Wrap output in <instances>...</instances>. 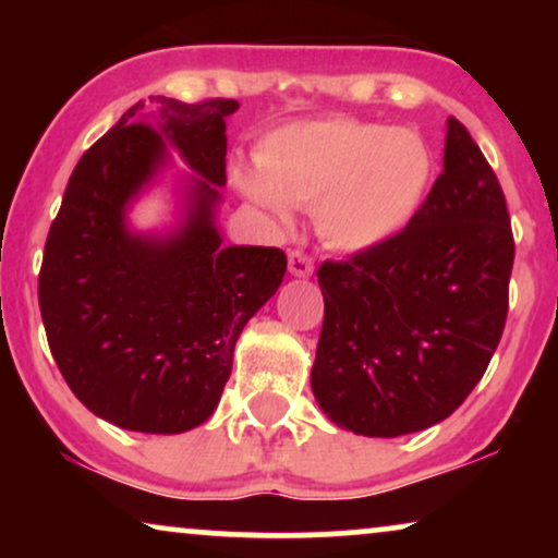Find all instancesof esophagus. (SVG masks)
<instances>
[{
    "instance_id": "34e87169",
    "label": "esophagus",
    "mask_w": 558,
    "mask_h": 558,
    "mask_svg": "<svg viewBox=\"0 0 558 558\" xmlns=\"http://www.w3.org/2000/svg\"><path fill=\"white\" fill-rule=\"evenodd\" d=\"M312 271H315V264H312V258L307 254H302V251H292V254H289V274H292V277L310 279Z\"/></svg>"
}]
</instances>
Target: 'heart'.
Masks as SVG:
<instances>
[{
  "instance_id": "1",
  "label": "heart",
  "mask_w": 558,
  "mask_h": 558,
  "mask_svg": "<svg viewBox=\"0 0 558 558\" xmlns=\"http://www.w3.org/2000/svg\"><path fill=\"white\" fill-rule=\"evenodd\" d=\"M437 162L414 129L348 117L296 121L269 134L258 165L235 162L233 180L279 223L292 205L315 208L323 239L368 251L407 231L432 193Z\"/></svg>"
}]
</instances>
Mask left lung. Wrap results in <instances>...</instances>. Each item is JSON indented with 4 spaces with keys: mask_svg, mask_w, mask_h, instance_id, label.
Here are the masks:
<instances>
[{
    "mask_svg": "<svg viewBox=\"0 0 558 558\" xmlns=\"http://www.w3.org/2000/svg\"><path fill=\"white\" fill-rule=\"evenodd\" d=\"M513 256L500 182L449 117L445 172L414 223L317 269L325 323L310 384L327 418L363 437L445 422L498 348Z\"/></svg>",
    "mask_w": 558,
    "mask_h": 558,
    "instance_id": "left-lung-1",
    "label": "left lung"
}]
</instances>
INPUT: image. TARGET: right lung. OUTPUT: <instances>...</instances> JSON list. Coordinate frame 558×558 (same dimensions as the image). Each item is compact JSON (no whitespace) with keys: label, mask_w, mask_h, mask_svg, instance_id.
I'll list each match as a JSON object with an SVG mask.
<instances>
[{"label":"right lung","mask_w":558,"mask_h":558,"mask_svg":"<svg viewBox=\"0 0 558 558\" xmlns=\"http://www.w3.org/2000/svg\"><path fill=\"white\" fill-rule=\"evenodd\" d=\"M233 98L134 104L75 165L40 269V312L65 384L96 416L129 432L182 434L208 422L235 340L277 294L287 256L223 246L216 218L226 185ZM179 223L136 232L133 203L169 169Z\"/></svg>","instance_id":"obj_1"}]
</instances>
